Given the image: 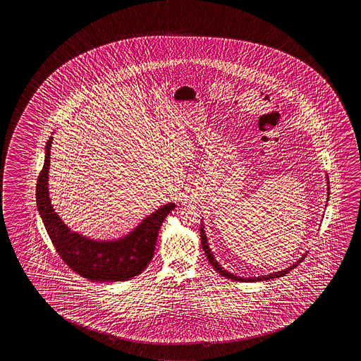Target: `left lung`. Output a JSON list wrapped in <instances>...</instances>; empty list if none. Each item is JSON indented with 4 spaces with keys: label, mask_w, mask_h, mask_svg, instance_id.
Listing matches in <instances>:
<instances>
[{
    "label": "left lung",
    "mask_w": 361,
    "mask_h": 361,
    "mask_svg": "<svg viewBox=\"0 0 361 361\" xmlns=\"http://www.w3.org/2000/svg\"><path fill=\"white\" fill-rule=\"evenodd\" d=\"M330 190V188H329ZM200 237H201V245H202V249H204V252H205V255H207V259H209V263L214 267V269L215 271H218L223 277L225 278H231V279H235V281H243V282H257V281H267V279H271V278H278V277H283L286 276L287 273H290L293 268L298 266L300 263H301L303 258H305V255L302 257L301 259L297 260L293 266L288 267V268H286L283 271H279V272L273 273V274H268V276H259V277L255 278H240L235 277L234 274H231V273H228L225 271L224 268H221V267L219 266L218 262L214 259V255H212V250L209 248V245H207V235H205V231H204V226L201 224L200 229Z\"/></svg>",
    "instance_id": "8db88e82"
}]
</instances>
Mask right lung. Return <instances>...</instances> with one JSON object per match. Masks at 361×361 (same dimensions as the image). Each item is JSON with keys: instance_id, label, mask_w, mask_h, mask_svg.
Wrapping results in <instances>:
<instances>
[{"instance_id": "add662e5", "label": "right lung", "mask_w": 361, "mask_h": 361, "mask_svg": "<svg viewBox=\"0 0 361 361\" xmlns=\"http://www.w3.org/2000/svg\"><path fill=\"white\" fill-rule=\"evenodd\" d=\"M51 143L53 137L47 142L45 162L36 183V202L42 223L60 258L74 272L93 282L127 281L142 273L152 259L161 225L176 205L171 202L160 207L119 240L98 242L73 233L54 212L49 197Z\"/></svg>"}]
</instances>
